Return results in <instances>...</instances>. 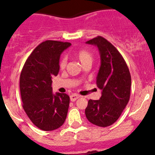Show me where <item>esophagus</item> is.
<instances>
[{"mask_svg": "<svg viewBox=\"0 0 155 155\" xmlns=\"http://www.w3.org/2000/svg\"><path fill=\"white\" fill-rule=\"evenodd\" d=\"M79 97H80V96H79V95L75 94V93H74V94L71 95V96H70V98H71V101H75L76 99H78V98H79Z\"/></svg>", "mask_w": 155, "mask_h": 155, "instance_id": "1", "label": "esophagus"}]
</instances>
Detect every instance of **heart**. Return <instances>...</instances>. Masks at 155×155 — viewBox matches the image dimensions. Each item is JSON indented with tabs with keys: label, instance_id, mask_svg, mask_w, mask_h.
Wrapping results in <instances>:
<instances>
[{
	"label": "heart",
	"instance_id": "obj_1",
	"mask_svg": "<svg viewBox=\"0 0 155 155\" xmlns=\"http://www.w3.org/2000/svg\"><path fill=\"white\" fill-rule=\"evenodd\" d=\"M76 57L79 59L81 64L85 63L87 62H92L93 60V55L91 52L87 49H80L75 54ZM67 64V59L65 57H62L59 62V68L60 69H64L66 67Z\"/></svg>",
	"mask_w": 155,
	"mask_h": 155
}]
</instances>
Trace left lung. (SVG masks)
I'll list each match as a JSON object with an SVG mask.
<instances>
[{"mask_svg":"<svg viewBox=\"0 0 155 155\" xmlns=\"http://www.w3.org/2000/svg\"><path fill=\"white\" fill-rule=\"evenodd\" d=\"M86 43L96 45L99 51L101 66L96 84L102 92L99 100L88 101L85 115L93 124L109 127L118 120L129 102L131 75L121 54L106 39L98 36Z\"/></svg>","mask_w":155,"mask_h":155,"instance_id":"1","label":"left lung"}]
</instances>
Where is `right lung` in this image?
Segmentation results:
<instances>
[{"label":"right lung","instance_id":"add662e5","mask_svg":"<svg viewBox=\"0 0 155 155\" xmlns=\"http://www.w3.org/2000/svg\"><path fill=\"white\" fill-rule=\"evenodd\" d=\"M70 42L46 40L35 48L25 61L20 78L23 107L37 127L44 131L59 128L67 117L70 97L52 92V77L59 71V58Z\"/></svg>","mask_w":155,"mask_h":155}]
</instances>
